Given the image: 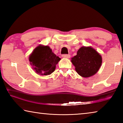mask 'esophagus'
I'll list each match as a JSON object with an SVG mask.
<instances>
[{
    "instance_id": "34e87169",
    "label": "esophagus",
    "mask_w": 123,
    "mask_h": 123,
    "mask_svg": "<svg viewBox=\"0 0 123 123\" xmlns=\"http://www.w3.org/2000/svg\"><path fill=\"white\" fill-rule=\"evenodd\" d=\"M62 57L63 58H66V59H69L70 57V55L69 54H64L62 55Z\"/></svg>"
}]
</instances>
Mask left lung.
<instances>
[{"label":"left lung","mask_w":123,"mask_h":123,"mask_svg":"<svg viewBox=\"0 0 123 123\" xmlns=\"http://www.w3.org/2000/svg\"><path fill=\"white\" fill-rule=\"evenodd\" d=\"M76 72L81 76L89 78L98 72L102 64V57L91 47H82L71 59Z\"/></svg>","instance_id":"left-lung-1"}]
</instances>
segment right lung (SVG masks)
<instances>
[{
    "label": "right lung",
    "mask_w": 123,
    "mask_h": 123,
    "mask_svg": "<svg viewBox=\"0 0 123 123\" xmlns=\"http://www.w3.org/2000/svg\"><path fill=\"white\" fill-rule=\"evenodd\" d=\"M29 60L36 73L41 75H48L54 72L61 59L52 51L49 46L40 44L34 49Z\"/></svg>",
    "instance_id": "1"
}]
</instances>
